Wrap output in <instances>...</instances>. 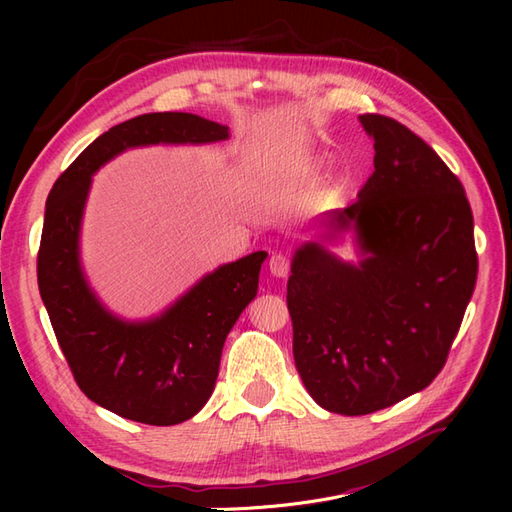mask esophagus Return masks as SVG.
Segmentation results:
<instances>
[{
  "mask_svg": "<svg viewBox=\"0 0 512 512\" xmlns=\"http://www.w3.org/2000/svg\"><path fill=\"white\" fill-rule=\"evenodd\" d=\"M269 271L275 277H286L290 271V258L282 252H273L269 258Z\"/></svg>",
  "mask_w": 512,
  "mask_h": 512,
  "instance_id": "obj_1",
  "label": "esophagus"
}]
</instances>
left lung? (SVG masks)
<instances>
[{
	"mask_svg": "<svg viewBox=\"0 0 512 512\" xmlns=\"http://www.w3.org/2000/svg\"><path fill=\"white\" fill-rule=\"evenodd\" d=\"M374 175L356 203L327 213L356 230L359 265L309 241L292 258L294 365L329 412L389 408L436 378L472 299L478 256L461 181L404 123L367 113Z\"/></svg>",
	"mask_w": 512,
	"mask_h": 512,
	"instance_id": "obj_1",
	"label": "left lung"
}]
</instances>
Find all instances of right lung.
<instances>
[{
  "mask_svg": "<svg viewBox=\"0 0 512 512\" xmlns=\"http://www.w3.org/2000/svg\"><path fill=\"white\" fill-rule=\"evenodd\" d=\"M228 126L192 113H147L98 136L55 181L38 250V288L79 389L98 406L145 425H177L207 404L226 335L258 292L267 252L205 275L147 322L106 312L85 282L79 232L91 175L141 145L226 141Z\"/></svg>",
  "mask_w": 512,
  "mask_h": 512,
  "instance_id": "obj_1",
  "label": "right lung"
}]
</instances>
